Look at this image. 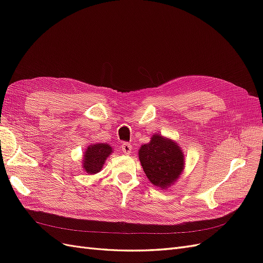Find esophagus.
Masks as SVG:
<instances>
[{"label": "esophagus", "mask_w": 263, "mask_h": 263, "mask_svg": "<svg viewBox=\"0 0 263 263\" xmlns=\"http://www.w3.org/2000/svg\"><path fill=\"white\" fill-rule=\"evenodd\" d=\"M121 149L123 151V154L130 155L132 154V150H133V147H132L130 144H128V142H123V144L121 145Z\"/></svg>", "instance_id": "obj_1"}]
</instances>
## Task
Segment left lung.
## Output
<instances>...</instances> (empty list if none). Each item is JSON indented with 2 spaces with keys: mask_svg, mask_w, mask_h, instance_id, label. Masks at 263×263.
I'll use <instances>...</instances> for the list:
<instances>
[{
  "mask_svg": "<svg viewBox=\"0 0 263 263\" xmlns=\"http://www.w3.org/2000/svg\"><path fill=\"white\" fill-rule=\"evenodd\" d=\"M138 156L149 181L163 190L173 184L184 169V155L180 146L161 135L155 134L149 144L140 147Z\"/></svg>",
  "mask_w": 263,
  "mask_h": 263,
  "instance_id": "1",
  "label": "left lung"
}]
</instances>
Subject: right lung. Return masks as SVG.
<instances>
[{"label":"right lung","mask_w":263,"mask_h":263,"mask_svg":"<svg viewBox=\"0 0 263 263\" xmlns=\"http://www.w3.org/2000/svg\"><path fill=\"white\" fill-rule=\"evenodd\" d=\"M113 148L107 144H93L86 148L83 155L82 166L86 173L95 174L102 170L106 158L112 154Z\"/></svg>","instance_id":"right-lung-1"}]
</instances>
